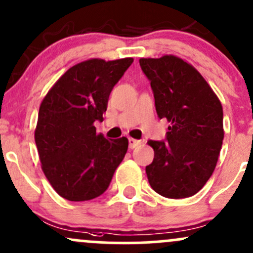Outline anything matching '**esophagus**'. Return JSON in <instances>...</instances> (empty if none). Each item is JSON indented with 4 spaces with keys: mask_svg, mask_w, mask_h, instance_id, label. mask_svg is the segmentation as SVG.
<instances>
[{
    "mask_svg": "<svg viewBox=\"0 0 253 253\" xmlns=\"http://www.w3.org/2000/svg\"><path fill=\"white\" fill-rule=\"evenodd\" d=\"M128 144H129V148L134 149L135 146L139 145L140 140H137V139H133V138H129V139H128Z\"/></svg>",
    "mask_w": 253,
    "mask_h": 253,
    "instance_id": "34e87169",
    "label": "esophagus"
}]
</instances>
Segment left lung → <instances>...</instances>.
Returning <instances> with one entry per match:
<instances>
[{
	"instance_id": "8db88e82",
	"label": "left lung",
	"mask_w": 253,
	"mask_h": 253,
	"mask_svg": "<svg viewBox=\"0 0 253 253\" xmlns=\"http://www.w3.org/2000/svg\"><path fill=\"white\" fill-rule=\"evenodd\" d=\"M150 80L160 119L166 118V140H149L155 157L146 175L155 192L187 198L202 190L217 163L223 140V110L218 97L198 71L180 57L140 59Z\"/></svg>"
}]
</instances>
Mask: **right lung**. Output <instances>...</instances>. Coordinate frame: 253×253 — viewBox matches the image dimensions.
Instances as JSON below:
<instances>
[{
    "mask_svg": "<svg viewBox=\"0 0 253 253\" xmlns=\"http://www.w3.org/2000/svg\"><path fill=\"white\" fill-rule=\"evenodd\" d=\"M132 62V57L83 61L42 101L35 131L42 169L67 201H90L104 193L126 155L128 139H105L93 122L103 121L110 92Z\"/></svg>",
    "mask_w": 253,
    "mask_h": 253,
    "instance_id": "add662e5",
    "label": "right lung"
}]
</instances>
